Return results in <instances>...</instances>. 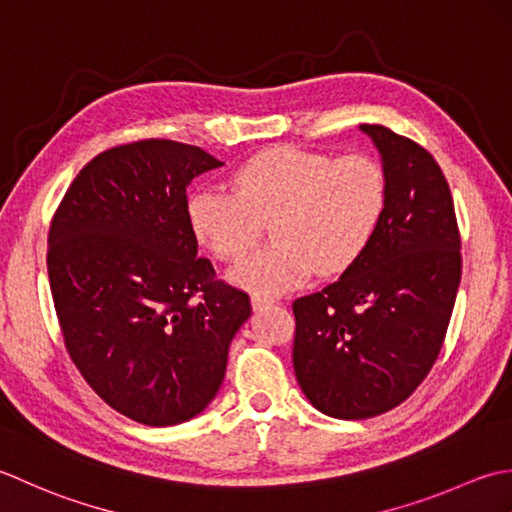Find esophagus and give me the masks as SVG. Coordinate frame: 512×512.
Masks as SVG:
<instances>
[{"mask_svg":"<svg viewBox=\"0 0 512 512\" xmlns=\"http://www.w3.org/2000/svg\"><path fill=\"white\" fill-rule=\"evenodd\" d=\"M271 302H274V298H269V296H260V294H252V307L258 311V309H265V307H269Z\"/></svg>","mask_w":512,"mask_h":512,"instance_id":"obj_1","label":"esophagus"}]
</instances>
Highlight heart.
I'll return each instance as SVG.
<instances>
[{"mask_svg": "<svg viewBox=\"0 0 512 512\" xmlns=\"http://www.w3.org/2000/svg\"><path fill=\"white\" fill-rule=\"evenodd\" d=\"M232 192L203 187L187 196V225L214 258L232 263L269 225L274 243L229 271L234 285L274 296L347 271L369 247L387 207V174L367 154H329L274 145L238 168Z\"/></svg>", "mask_w": 512, "mask_h": 512, "instance_id": "b5f03b06", "label": "heart"}]
</instances>
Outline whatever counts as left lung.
<instances>
[{
  "instance_id": "obj_1",
  "label": "left lung",
  "mask_w": 512,
  "mask_h": 512,
  "mask_svg": "<svg viewBox=\"0 0 512 512\" xmlns=\"http://www.w3.org/2000/svg\"><path fill=\"white\" fill-rule=\"evenodd\" d=\"M387 207L369 247L336 283L294 300V371L325 415L367 420L402 404L431 371L462 278L453 196L433 156L384 125Z\"/></svg>"
}]
</instances>
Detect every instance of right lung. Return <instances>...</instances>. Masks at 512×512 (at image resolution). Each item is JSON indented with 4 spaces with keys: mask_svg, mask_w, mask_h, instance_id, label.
I'll return each instance as SVG.
<instances>
[{
    "mask_svg": "<svg viewBox=\"0 0 512 512\" xmlns=\"http://www.w3.org/2000/svg\"><path fill=\"white\" fill-rule=\"evenodd\" d=\"M221 165L168 139L119 145L77 174L52 218L48 278L70 358L103 402L145 426L207 409L252 316L187 225V185Z\"/></svg>",
    "mask_w": 512,
    "mask_h": 512,
    "instance_id": "obj_1",
    "label": "right lung"
}]
</instances>
